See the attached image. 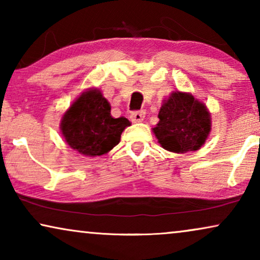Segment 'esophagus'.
<instances>
[{"instance_id": "1", "label": "esophagus", "mask_w": 260, "mask_h": 260, "mask_svg": "<svg viewBox=\"0 0 260 260\" xmlns=\"http://www.w3.org/2000/svg\"><path fill=\"white\" fill-rule=\"evenodd\" d=\"M144 117H145V112L143 110H140V111H133L130 113V119L131 122L134 123L142 122V120L144 119Z\"/></svg>"}]
</instances>
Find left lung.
I'll return each instance as SVG.
<instances>
[{"instance_id": "8db88e82", "label": "left lung", "mask_w": 260, "mask_h": 260, "mask_svg": "<svg viewBox=\"0 0 260 260\" xmlns=\"http://www.w3.org/2000/svg\"><path fill=\"white\" fill-rule=\"evenodd\" d=\"M154 133L159 144L173 152L200 149L211 131V116L206 106L193 95L174 92L158 112Z\"/></svg>"}]
</instances>
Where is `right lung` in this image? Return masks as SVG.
Masks as SVG:
<instances>
[{
	"mask_svg": "<svg viewBox=\"0 0 260 260\" xmlns=\"http://www.w3.org/2000/svg\"><path fill=\"white\" fill-rule=\"evenodd\" d=\"M127 118L111 116V106L98 90L84 92L67 110L61 131L67 144L86 156H101L120 141Z\"/></svg>",
	"mask_w": 260,
	"mask_h": 260,
	"instance_id": "obj_1",
	"label": "right lung"
}]
</instances>
